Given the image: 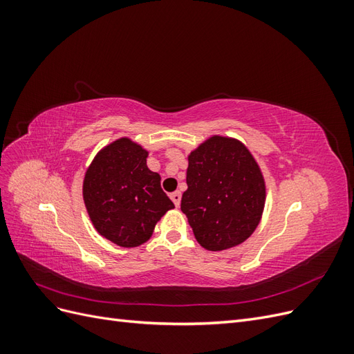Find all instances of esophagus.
Masks as SVG:
<instances>
[{"label":"esophagus","instance_id":"obj_1","mask_svg":"<svg viewBox=\"0 0 354 354\" xmlns=\"http://www.w3.org/2000/svg\"><path fill=\"white\" fill-rule=\"evenodd\" d=\"M169 198H171V201L174 202V205L178 208L180 207V201H181V194H180V192H174V194L169 195Z\"/></svg>","mask_w":354,"mask_h":354}]
</instances>
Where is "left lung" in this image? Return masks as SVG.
I'll return each mask as SVG.
<instances>
[{"mask_svg":"<svg viewBox=\"0 0 354 354\" xmlns=\"http://www.w3.org/2000/svg\"><path fill=\"white\" fill-rule=\"evenodd\" d=\"M183 211L196 241L223 251L248 239L259 226L266 187L261 171L241 142L211 137L189 156Z\"/></svg>","mask_w":354,"mask_h":354,"instance_id":"1","label":"left lung"}]
</instances>
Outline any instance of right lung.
I'll return each instance as SVG.
<instances>
[{"label": "right lung", "instance_id": "add662e5", "mask_svg": "<svg viewBox=\"0 0 354 354\" xmlns=\"http://www.w3.org/2000/svg\"><path fill=\"white\" fill-rule=\"evenodd\" d=\"M146 158L142 146L120 138L94 158L84 178V202L94 227L125 248L145 243L156 221L174 208Z\"/></svg>", "mask_w": 354, "mask_h": 354}]
</instances>
